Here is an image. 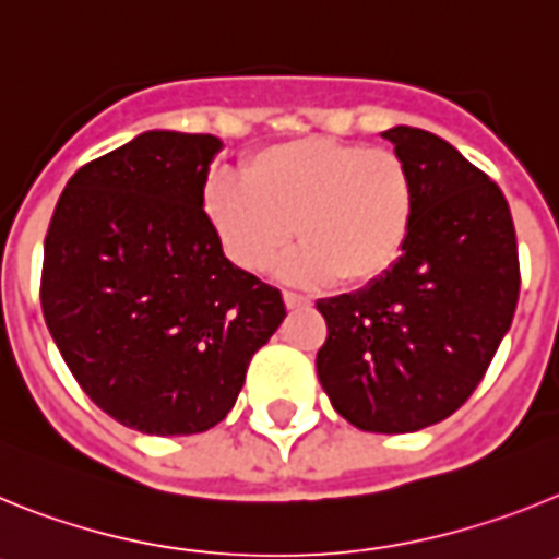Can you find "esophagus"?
Masks as SVG:
<instances>
[{
	"mask_svg": "<svg viewBox=\"0 0 559 559\" xmlns=\"http://www.w3.org/2000/svg\"><path fill=\"white\" fill-rule=\"evenodd\" d=\"M283 299H285V305H288V308H305V305H310V296L296 294V290H285Z\"/></svg>",
	"mask_w": 559,
	"mask_h": 559,
	"instance_id": "34e87169",
	"label": "esophagus"
}]
</instances>
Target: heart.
Here are the masks:
<instances>
[{"label":"heart","mask_w":559,"mask_h":559,"mask_svg":"<svg viewBox=\"0 0 559 559\" xmlns=\"http://www.w3.org/2000/svg\"><path fill=\"white\" fill-rule=\"evenodd\" d=\"M414 176L392 147L294 140L251 156L246 179L215 176L204 212L226 254L269 271L294 240L290 276L302 283L367 285L403 257L414 226Z\"/></svg>","instance_id":"obj_1"}]
</instances>
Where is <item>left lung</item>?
Instances as JSON below:
<instances>
[{"mask_svg":"<svg viewBox=\"0 0 559 559\" xmlns=\"http://www.w3.org/2000/svg\"><path fill=\"white\" fill-rule=\"evenodd\" d=\"M414 176V226L386 276L319 299L316 372L360 431L442 423L476 392L515 316L521 269L510 204L487 173L423 128L380 133Z\"/></svg>","mask_w":559,"mask_h":559,"instance_id":"obj_1","label":"left lung"}]
</instances>
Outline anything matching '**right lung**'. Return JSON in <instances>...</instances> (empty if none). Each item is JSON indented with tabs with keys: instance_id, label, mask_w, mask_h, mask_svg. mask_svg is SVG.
Instances as JSON below:
<instances>
[{
	"instance_id": "add662e5",
	"label": "right lung",
	"mask_w": 559,
	"mask_h": 559,
	"mask_svg": "<svg viewBox=\"0 0 559 559\" xmlns=\"http://www.w3.org/2000/svg\"><path fill=\"white\" fill-rule=\"evenodd\" d=\"M210 133L147 131L67 181L41 310L69 372L133 431L185 437L231 412L283 294L226 260L204 212Z\"/></svg>"
}]
</instances>
